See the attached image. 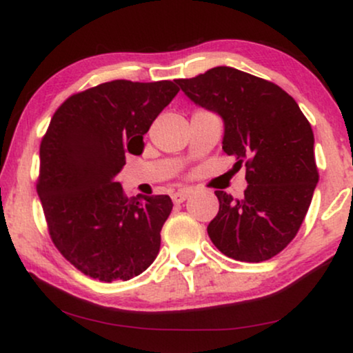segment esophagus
<instances>
[{"label":"esophagus","mask_w":353,"mask_h":353,"mask_svg":"<svg viewBox=\"0 0 353 353\" xmlns=\"http://www.w3.org/2000/svg\"><path fill=\"white\" fill-rule=\"evenodd\" d=\"M189 195H190V190H177V192H174V194L171 195V199H172V202L174 203H182L184 202V200H187L189 199Z\"/></svg>","instance_id":"esophagus-1"}]
</instances>
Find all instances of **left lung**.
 I'll return each instance as SVG.
<instances>
[{"label": "left lung", "mask_w": 353, "mask_h": 353, "mask_svg": "<svg viewBox=\"0 0 353 353\" xmlns=\"http://www.w3.org/2000/svg\"><path fill=\"white\" fill-rule=\"evenodd\" d=\"M192 102L220 115L223 151L246 166L243 199L215 190L218 215L208 236L241 262L276 256L295 238L319 181L314 135L296 101L276 84L230 66L177 79Z\"/></svg>", "instance_id": "obj_1"}]
</instances>
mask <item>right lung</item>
<instances>
[{
    "mask_svg": "<svg viewBox=\"0 0 353 353\" xmlns=\"http://www.w3.org/2000/svg\"><path fill=\"white\" fill-rule=\"evenodd\" d=\"M177 92L172 81L115 79L73 94L53 114L37 194L53 244L84 275L125 282L158 256L172 200L128 199L115 176L125 154H141L143 135Z\"/></svg>",
    "mask_w": 353,
    "mask_h": 353,
    "instance_id": "1",
    "label": "right lung"
}]
</instances>
